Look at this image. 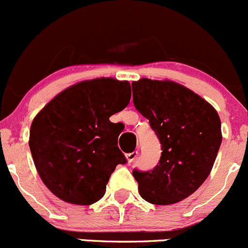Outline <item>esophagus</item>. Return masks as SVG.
<instances>
[{
    "label": "esophagus",
    "instance_id": "34e87169",
    "mask_svg": "<svg viewBox=\"0 0 248 248\" xmlns=\"http://www.w3.org/2000/svg\"><path fill=\"white\" fill-rule=\"evenodd\" d=\"M138 155H139V152H138V151H134V152H132V153H127V155H126L127 161H128L129 164L133 163V161H134L135 159H137Z\"/></svg>",
    "mask_w": 248,
    "mask_h": 248
}]
</instances>
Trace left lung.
Instances as JSON below:
<instances>
[{"instance_id":"1","label":"left lung","mask_w":248,"mask_h":248,"mask_svg":"<svg viewBox=\"0 0 248 248\" xmlns=\"http://www.w3.org/2000/svg\"><path fill=\"white\" fill-rule=\"evenodd\" d=\"M132 88L135 108L150 120L163 151L152 171H133L139 194L152 204H173L209 176L222 141L221 120L212 104L172 80L141 78Z\"/></svg>"}]
</instances>
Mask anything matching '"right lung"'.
I'll return each instance as SVG.
<instances>
[{
	"mask_svg": "<svg viewBox=\"0 0 248 248\" xmlns=\"http://www.w3.org/2000/svg\"><path fill=\"white\" fill-rule=\"evenodd\" d=\"M131 96L127 80L95 78L62 90L36 114L31 152L41 181L58 199L79 205L102 199L116 165L127 161L109 117Z\"/></svg>",
	"mask_w": 248,
	"mask_h": 248,
	"instance_id": "obj_1",
	"label": "right lung"
}]
</instances>
